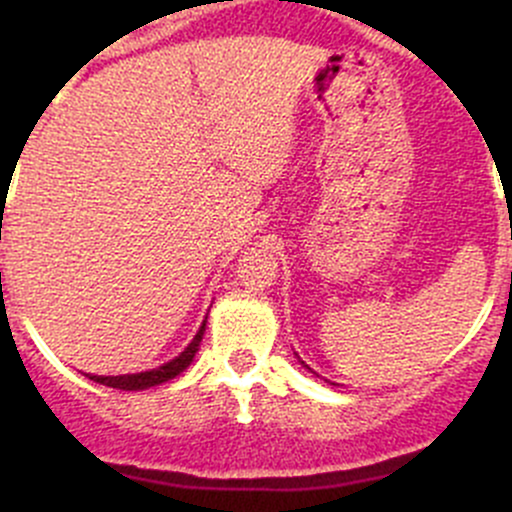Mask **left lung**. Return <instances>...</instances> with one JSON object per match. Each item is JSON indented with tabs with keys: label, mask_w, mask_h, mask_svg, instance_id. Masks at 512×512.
Returning <instances> with one entry per match:
<instances>
[{
	"label": "left lung",
	"mask_w": 512,
	"mask_h": 512,
	"mask_svg": "<svg viewBox=\"0 0 512 512\" xmlns=\"http://www.w3.org/2000/svg\"><path fill=\"white\" fill-rule=\"evenodd\" d=\"M302 364H304V361H302ZM304 366H307V364H304ZM307 369H309V366H307Z\"/></svg>",
	"instance_id": "8db88e82"
}]
</instances>
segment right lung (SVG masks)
<instances>
[{
  "mask_svg": "<svg viewBox=\"0 0 512 512\" xmlns=\"http://www.w3.org/2000/svg\"><path fill=\"white\" fill-rule=\"evenodd\" d=\"M205 322H208V317L203 319L198 334H195L193 342H190L183 352L175 356V359L156 366V369L141 371V374H121V376H89L86 374V376H89L91 381H98V384L111 386V389H121V391H143V389H151V386L165 384V381L175 379V376L183 374V371L193 364L195 354H198V349H200V342H203Z\"/></svg>",
  "mask_w": 512,
  "mask_h": 512,
  "instance_id": "obj_1",
  "label": "right lung"
}]
</instances>
